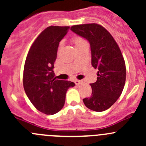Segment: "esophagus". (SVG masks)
Returning <instances> with one entry per match:
<instances>
[{"mask_svg":"<svg viewBox=\"0 0 146 146\" xmlns=\"http://www.w3.org/2000/svg\"><path fill=\"white\" fill-rule=\"evenodd\" d=\"M82 82H83V81H82V80H76V81H75V83H76V85H80V84L82 83Z\"/></svg>","mask_w":146,"mask_h":146,"instance_id":"34e87169","label":"esophagus"}]
</instances>
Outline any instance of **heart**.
<instances>
[{
	"instance_id": "b5f03b06",
	"label": "heart",
	"mask_w": 146,
	"mask_h": 146,
	"mask_svg": "<svg viewBox=\"0 0 146 146\" xmlns=\"http://www.w3.org/2000/svg\"><path fill=\"white\" fill-rule=\"evenodd\" d=\"M72 42H73V43L74 44L75 46L76 47L79 46L86 43V42H85V41L84 40L82 37H80V36H73V37L72 38Z\"/></svg>"
}]
</instances>
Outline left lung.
<instances>
[{
  "mask_svg": "<svg viewBox=\"0 0 146 146\" xmlns=\"http://www.w3.org/2000/svg\"><path fill=\"white\" fill-rule=\"evenodd\" d=\"M70 30L90 42L92 66L98 69L97 81L90 84L92 95L82 100L84 104L93 111H105L119 99L126 81L120 48L111 34L98 24L73 25Z\"/></svg>",
  "mask_w": 146,
  "mask_h": 146,
  "instance_id": "obj_1",
  "label": "left lung"
}]
</instances>
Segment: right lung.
I'll return each mask as SVG.
<instances>
[{
    "mask_svg": "<svg viewBox=\"0 0 146 146\" xmlns=\"http://www.w3.org/2000/svg\"><path fill=\"white\" fill-rule=\"evenodd\" d=\"M70 27L50 26L37 36L26 58L23 86L36 110L46 114L58 112L64 107L66 94L74 82L56 80L53 70L59 42Z\"/></svg>",
    "mask_w": 146,
    "mask_h": 146,
    "instance_id": "obj_1",
    "label": "right lung"
}]
</instances>
